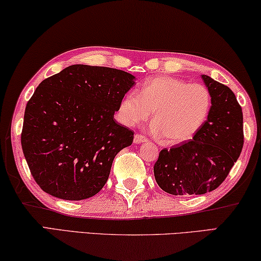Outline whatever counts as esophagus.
Returning a JSON list of instances; mask_svg holds the SVG:
<instances>
[{"mask_svg": "<svg viewBox=\"0 0 261 261\" xmlns=\"http://www.w3.org/2000/svg\"><path fill=\"white\" fill-rule=\"evenodd\" d=\"M147 141L146 136H142L141 134H135L134 136V143L135 144H140V143H143Z\"/></svg>", "mask_w": 261, "mask_h": 261, "instance_id": "34e87169", "label": "esophagus"}]
</instances>
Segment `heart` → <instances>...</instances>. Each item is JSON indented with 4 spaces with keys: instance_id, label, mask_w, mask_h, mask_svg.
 <instances>
[{
    "instance_id": "heart-1",
    "label": "heart",
    "mask_w": 261,
    "mask_h": 261,
    "mask_svg": "<svg viewBox=\"0 0 261 261\" xmlns=\"http://www.w3.org/2000/svg\"><path fill=\"white\" fill-rule=\"evenodd\" d=\"M211 106V93L203 85L161 76L148 80L139 93H126L119 105V119L133 127L152 112V133L163 136L166 144H178L192 140L201 129Z\"/></svg>"
}]
</instances>
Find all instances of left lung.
<instances>
[{
    "mask_svg": "<svg viewBox=\"0 0 261 261\" xmlns=\"http://www.w3.org/2000/svg\"><path fill=\"white\" fill-rule=\"evenodd\" d=\"M212 98L207 121L192 140L163 149L153 165L156 182L172 195H198L216 190L241 155L243 112L227 85L201 75Z\"/></svg>",
    "mask_w": 261,
    "mask_h": 261,
    "instance_id": "1",
    "label": "left lung"
}]
</instances>
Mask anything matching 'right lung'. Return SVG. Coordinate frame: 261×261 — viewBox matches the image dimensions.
<instances>
[{"mask_svg":"<svg viewBox=\"0 0 261 261\" xmlns=\"http://www.w3.org/2000/svg\"><path fill=\"white\" fill-rule=\"evenodd\" d=\"M135 76L72 65L42 81L25 108L22 148L34 180L55 198L83 200L108 181L114 157L134 133L114 113Z\"/></svg>","mask_w":261,"mask_h":261,"instance_id":"right-lung-1","label":"right lung"}]
</instances>
